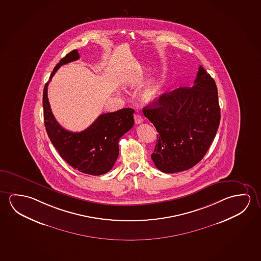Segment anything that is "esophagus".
I'll return each instance as SVG.
<instances>
[{
  "label": "esophagus",
  "instance_id": "esophagus-1",
  "mask_svg": "<svg viewBox=\"0 0 261 261\" xmlns=\"http://www.w3.org/2000/svg\"><path fill=\"white\" fill-rule=\"evenodd\" d=\"M134 120H135V123L136 124H140L142 121H143V118L140 115V114H135L134 115Z\"/></svg>",
  "mask_w": 261,
  "mask_h": 261
}]
</instances>
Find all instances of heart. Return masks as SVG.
<instances>
[{"label": "heart", "instance_id": "heart-1", "mask_svg": "<svg viewBox=\"0 0 261 261\" xmlns=\"http://www.w3.org/2000/svg\"><path fill=\"white\" fill-rule=\"evenodd\" d=\"M158 89L156 86H149L146 88L142 94H141V99L145 102H153L156 100L158 97Z\"/></svg>", "mask_w": 261, "mask_h": 261}]
</instances>
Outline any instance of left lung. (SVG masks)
Listing matches in <instances>:
<instances>
[{
  "label": "left lung",
  "mask_w": 261,
  "mask_h": 261,
  "mask_svg": "<svg viewBox=\"0 0 261 261\" xmlns=\"http://www.w3.org/2000/svg\"><path fill=\"white\" fill-rule=\"evenodd\" d=\"M157 129L151 159L165 173L189 170L199 163L214 140L220 121L215 81L199 67L194 85L165 92L143 108Z\"/></svg>",
  "instance_id": "left-lung-1"
}]
</instances>
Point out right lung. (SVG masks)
<instances>
[{
	"label": "right lung",
	"instance_id": "right-lung-1",
	"mask_svg": "<svg viewBox=\"0 0 261 261\" xmlns=\"http://www.w3.org/2000/svg\"><path fill=\"white\" fill-rule=\"evenodd\" d=\"M80 58L78 50H71L55 66L50 81L59 68ZM48 84L43 90V117L46 132L51 143L65 162L83 173L99 176L112 170L119 156V140L133 128L130 108L100 114L97 120L81 133L62 128L55 120L48 99Z\"/></svg>",
	"mask_w": 261,
	"mask_h": 261
}]
</instances>
